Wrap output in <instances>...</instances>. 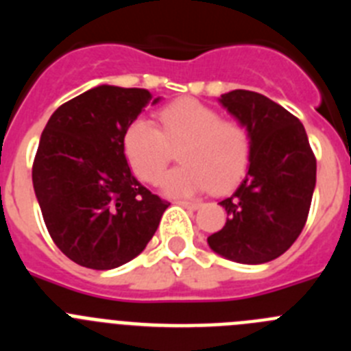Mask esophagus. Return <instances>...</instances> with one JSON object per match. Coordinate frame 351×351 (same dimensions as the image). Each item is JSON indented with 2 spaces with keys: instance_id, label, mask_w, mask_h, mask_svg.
<instances>
[{
  "instance_id": "esophagus-1",
  "label": "esophagus",
  "mask_w": 351,
  "mask_h": 351,
  "mask_svg": "<svg viewBox=\"0 0 351 351\" xmlns=\"http://www.w3.org/2000/svg\"><path fill=\"white\" fill-rule=\"evenodd\" d=\"M179 204L188 209H198V207L202 206V202H198V200H179Z\"/></svg>"
}]
</instances>
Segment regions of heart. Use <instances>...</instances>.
Wrapping results in <instances>:
<instances>
[{
  "label": "heart",
  "instance_id": "heart-1",
  "mask_svg": "<svg viewBox=\"0 0 351 351\" xmlns=\"http://www.w3.org/2000/svg\"><path fill=\"white\" fill-rule=\"evenodd\" d=\"M160 130L135 119L123 135V151L133 173L156 182L179 147L182 165L161 179V188L173 197H186L213 188L225 191L243 176L251 154V138L241 123L221 119L218 110L193 98H182L161 108Z\"/></svg>",
  "mask_w": 351,
  "mask_h": 351
}]
</instances>
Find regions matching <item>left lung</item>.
I'll return each instance as SVG.
<instances>
[{"mask_svg": "<svg viewBox=\"0 0 351 351\" xmlns=\"http://www.w3.org/2000/svg\"><path fill=\"white\" fill-rule=\"evenodd\" d=\"M251 138L250 167L221 200L226 223L207 237L210 250L239 263H265L295 243L308 219L316 158L302 123L267 96L246 89L219 98Z\"/></svg>", "mask_w": 351, "mask_h": 351, "instance_id": "obj_1", "label": "left lung"}]
</instances>
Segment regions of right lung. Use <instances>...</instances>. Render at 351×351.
I'll use <instances>...</instances> for the list:
<instances>
[{
	"label": "right lung",
	"mask_w": 351,
	"mask_h": 351,
	"mask_svg": "<svg viewBox=\"0 0 351 351\" xmlns=\"http://www.w3.org/2000/svg\"><path fill=\"white\" fill-rule=\"evenodd\" d=\"M151 100L147 89L105 84L61 105L43 128L33 188L54 244L82 267L107 271L141 255L170 206L133 178L123 151L125 130Z\"/></svg>",
	"instance_id": "add662e5"
}]
</instances>
